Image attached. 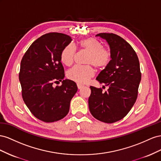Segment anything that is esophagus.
I'll return each mask as SVG.
<instances>
[{
  "mask_svg": "<svg viewBox=\"0 0 161 161\" xmlns=\"http://www.w3.org/2000/svg\"><path fill=\"white\" fill-rule=\"evenodd\" d=\"M83 87H84L83 85H81L80 84H77V88H78V89H81V88H83Z\"/></svg>",
  "mask_w": 161,
  "mask_h": 161,
  "instance_id": "obj_1",
  "label": "esophagus"
}]
</instances>
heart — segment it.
<instances>
[{"label": "heart", "mask_w": 161, "mask_h": 161, "mask_svg": "<svg viewBox=\"0 0 161 161\" xmlns=\"http://www.w3.org/2000/svg\"><path fill=\"white\" fill-rule=\"evenodd\" d=\"M81 50L88 53L86 63L91 64L98 70L106 69L111 61V50L104 48L103 44L94 38L82 39L79 42ZM76 54L75 46L69 44L64 48L61 53V61L67 66H71ZM91 65H76L68 71L69 79L80 84L88 82L94 74V68Z\"/></svg>", "instance_id": "1"}]
</instances>
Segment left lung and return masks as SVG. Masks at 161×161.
Returning <instances> with one entry per match:
<instances>
[{
	"mask_svg": "<svg viewBox=\"0 0 161 161\" xmlns=\"http://www.w3.org/2000/svg\"><path fill=\"white\" fill-rule=\"evenodd\" d=\"M96 36L107 40L112 58L96 77L108 89L104 92L102 88L90 86L89 108L96 119L112 123L125 117L136 103L141 80L140 62L134 48L119 36L113 33Z\"/></svg>",
	"mask_w": 161,
	"mask_h": 161,
	"instance_id": "obj_1",
	"label": "left lung"
}]
</instances>
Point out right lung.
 <instances>
[{
	"label": "right lung",
	"mask_w": 161,
	"mask_h": 161,
	"mask_svg": "<svg viewBox=\"0 0 161 161\" xmlns=\"http://www.w3.org/2000/svg\"><path fill=\"white\" fill-rule=\"evenodd\" d=\"M71 41L65 34H44L31 44L21 59L19 79L22 98L33 115L46 123L65 117L77 91L74 81L63 80L61 61L63 49ZM59 80L63 81L62 85L54 88L52 84Z\"/></svg>",
	"instance_id": "obj_1"
}]
</instances>
